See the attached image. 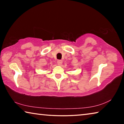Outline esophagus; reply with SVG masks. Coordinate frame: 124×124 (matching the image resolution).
Here are the masks:
<instances>
[{"label": "esophagus", "mask_w": 124, "mask_h": 124, "mask_svg": "<svg viewBox=\"0 0 124 124\" xmlns=\"http://www.w3.org/2000/svg\"><path fill=\"white\" fill-rule=\"evenodd\" d=\"M57 64L59 65V66H60V65H61L62 63V60H58L57 61Z\"/></svg>", "instance_id": "esophagus-1"}]
</instances>
